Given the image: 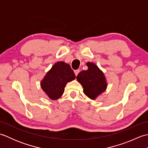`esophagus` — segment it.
Wrapping results in <instances>:
<instances>
[{"instance_id":"34e87169","label":"esophagus","mask_w":148,"mask_h":148,"mask_svg":"<svg viewBox=\"0 0 148 148\" xmlns=\"http://www.w3.org/2000/svg\"><path fill=\"white\" fill-rule=\"evenodd\" d=\"M79 72H80V71L79 70V69H78V70H75V71H74V73H75V74H76V76H77V74H79Z\"/></svg>"}]
</instances>
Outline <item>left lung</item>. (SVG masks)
Instances as JSON below:
<instances>
[{"label": "left lung", "instance_id": "8db88e82", "mask_svg": "<svg viewBox=\"0 0 148 148\" xmlns=\"http://www.w3.org/2000/svg\"><path fill=\"white\" fill-rule=\"evenodd\" d=\"M88 70L80 72L77 80L83 87V92L90 99L95 100L107 88L106 77L103 72L92 62H87Z\"/></svg>", "mask_w": 148, "mask_h": 148}]
</instances>
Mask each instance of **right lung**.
Masks as SVG:
<instances>
[{
    "mask_svg": "<svg viewBox=\"0 0 148 148\" xmlns=\"http://www.w3.org/2000/svg\"><path fill=\"white\" fill-rule=\"evenodd\" d=\"M76 78L71 66L64 62L53 65L40 82L42 90L51 100L58 99L64 92L66 84Z\"/></svg>",
    "mask_w": 148,
    "mask_h": 148,
    "instance_id": "add662e5",
    "label": "right lung"
}]
</instances>
